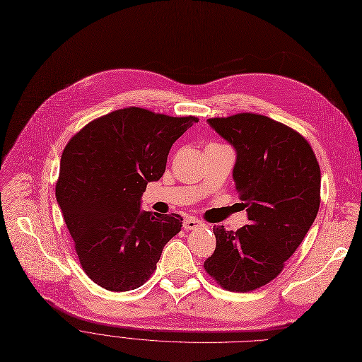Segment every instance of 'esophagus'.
<instances>
[{"instance_id":"obj_1","label":"esophagus","mask_w":362,"mask_h":362,"mask_svg":"<svg viewBox=\"0 0 362 362\" xmlns=\"http://www.w3.org/2000/svg\"><path fill=\"white\" fill-rule=\"evenodd\" d=\"M202 226H203V222L200 219H197V218H193V216H187L184 219V222H182L184 230H196V228H199Z\"/></svg>"}]
</instances>
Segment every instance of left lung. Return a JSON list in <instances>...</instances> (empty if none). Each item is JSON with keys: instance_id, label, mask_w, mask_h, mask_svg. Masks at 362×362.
I'll return each instance as SVG.
<instances>
[{"instance_id": "obj_1", "label": "left lung", "mask_w": 362, "mask_h": 362, "mask_svg": "<svg viewBox=\"0 0 362 362\" xmlns=\"http://www.w3.org/2000/svg\"><path fill=\"white\" fill-rule=\"evenodd\" d=\"M208 122L237 151L233 177L249 226L214 227L216 247L203 267L222 288L245 293L277 277L302 243L320 209L321 170L305 136L268 116Z\"/></svg>"}]
</instances>
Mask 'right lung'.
<instances>
[{"mask_svg": "<svg viewBox=\"0 0 362 362\" xmlns=\"http://www.w3.org/2000/svg\"><path fill=\"white\" fill-rule=\"evenodd\" d=\"M196 122L125 107L91 120L64 147L56 197L81 267L103 288L143 286L181 231V215L141 212L140 199L147 182L162 178L172 144Z\"/></svg>", "mask_w": 362, "mask_h": 362, "instance_id": "obj_1", "label": "right lung"}]
</instances>
